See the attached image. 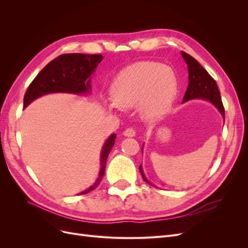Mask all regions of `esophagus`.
<instances>
[{
  "label": "esophagus",
  "mask_w": 248,
  "mask_h": 248,
  "mask_svg": "<svg viewBox=\"0 0 248 248\" xmlns=\"http://www.w3.org/2000/svg\"><path fill=\"white\" fill-rule=\"evenodd\" d=\"M123 136L127 137V138H133V137H136V131H134L132 128H128L123 132Z\"/></svg>",
  "instance_id": "obj_1"
}]
</instances>
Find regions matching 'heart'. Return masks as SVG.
Segmentation results:
<instances>
[{"label": "heart", "instance_id": "heart-1", "mask_svg": "<svg viewBox=\"0 0 248 248\" xmlns=\"http://www.w3.org/2000/svg\"><path fill=\"white\" fill-rule=\"evenodd\" d=\"M178 79L170 67L140 62L126 67L111 85L114 100L106 99L109 111L138 107L142 119L156 121L168 114L178 93Z\"/></svg>", "mask_w": 248, "mask_h": 248}]
</instances>
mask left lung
I'll return each instance as SVG.
<instances>
[{
  "label": "left lung",
  "mask_w": 248,
  "mask_h": 248,
  "mask_svg": "<svg viewBox=\"0 0 248 248\" xmlns=\"http://www.w3.org/2000/svg\"><path fill=\"white\" fill-rule=\"evenodd\" d=\"M181 56L185 63L187 64V68H188V86H187L186 93L183 98V103L186 101H189L192 99H202L206 100L210 103H212L216 108V109L219 111V114L223 118L224 122V108L221 102V97L218 87H217L216 81L212 78V77L202 68V66L197 61L196 59L186 54L184 51H181ZM144 148V144H142ZM141 148V152H142ZM140 171L141 174L142 179L150 184L153 185L149 180L146 178L145 172L142 170L141 164L140 166Z\"/></svg>",
  "instance_id": "left-lung-1"
}]
</instances>
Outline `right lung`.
<instances>
[{"label":"right lung","mask_w":248,"mask_h":248,"mask_svg":"<svg viewBox=\"0 0 248 248\" xmlns=\"http://www.w3.org/2000/svg\"><path fill=\"white\" fill-rule=\"evenodd\" d=\"M101 55L67 54L52 60L38 73L29 86L24 98V109L41 96L55 93L88 95L91 93V77L102 61ZM116 133H111L103 144L100 153V170L93 185L78 194L94 190L101 182L108 156L115 145Z\"/></svg>","instance_id":"right-lung-1"}]
</instances>
